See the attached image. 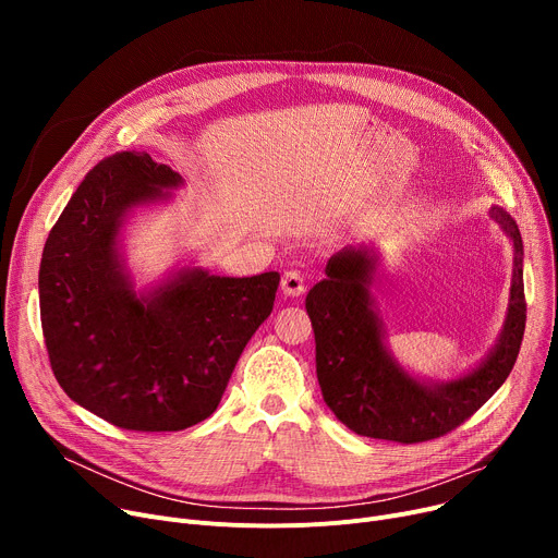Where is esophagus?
Returning <instances> with one entry per match:
<instances>
[{"instance_id":"1","label":"esophagus","mask_w":558,"mask_h":558,"mask_svg":"<svg viewBox=\"0 0 558 558\" xmlns=\"http://www.w3.org/2000/svg\"><path fill=\"white\" fill-rule=\"evenodd\" d=\"M305 289H307V287H305V276H303L301 271L291 269V271H287V274L282 276V291H284L287 296H301Z\"/></svg>"}]
</instances>
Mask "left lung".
Returning <instances> with one entry per match:
<instances>
[{
    "mask_svg": "<svg viewBox=\"0 0 558 558\" xmlns=\"http://www.w3.org/2000/svg\"><path fill=\"white\" fill-rule=\"evenodd\" d=\"M515 248V271L507 324L480 368L454 383L427 387L409 377L383 345L371 307L375 259L364 248L337 253L305 301L316 339V377L335 416L360 436L393 444H423L471 418L509 377L524 335L526 301L522 282V238L511 215L490 208Z\"/></svg>",
    "mask_w": 558,
    "mask_h": 558,
    "instance_id": "8db88e82",
    "label": "left lung"
}]
</instances>
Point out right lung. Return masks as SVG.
Masks as SVG:
<instances>
[{
	"instance_id": "add662e5",
	"label": "right lung",
	"mask_w": 558,
	"mask_h": 558,
	"mask_svg": "<svg viewBox=\"0 0 558 558\" xmlns=\"http://www.w3.org/2000/svg\"><path fill=\"white\" fill-rule=\"evenodd\" d=\"M175 185L181 175L144 151L104 158L53 223L40 262V320L58 385L133 432H181L208 418L280 284L278 271L192 269L137 296L117 232L129 208Z\"/></svg>"
}]
</instances>
